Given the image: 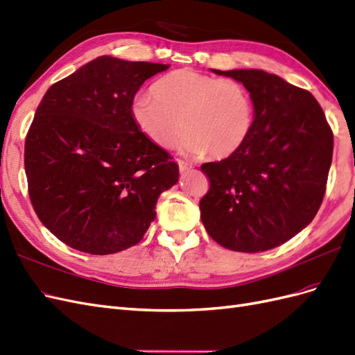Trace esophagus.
Returning <instances> with one entry per match:
<instances>
[{"mask_svg":"<svg viewBox=\"0 0 355 355\" xmlns=\"http://www.w3.org/2000/svg\"><path fill=\"white\" fill-rule=\"evenodd\" d=\"M178 166H179L180 173H185V171H188V170L192 168V166H191L189 163H187V161H182V159L178 161Z\"/></svg>","mask_w":355,"mask_h":355,"instance_id":"34e87169","label":"esophagus"}]
</instances>
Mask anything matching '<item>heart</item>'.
<instances>
[{"mask_svg": "<svg viewBox=\"0 0 355 355\" xmlns=\"http://www.w3.org/2000/svg\"><path fill=\"white\" fill-rule=\"evenodd\" d=\"M130 112L135 124L159 148H170L185 128L180 148L213 158L235 154L249 139L254 108L243 84L184 68L161 77L151 94H137Z\"/></svg>", "mask_w": 355, "mask_h": 355, "instance_id": "obj_1", "label": "heart"}]
</instances>
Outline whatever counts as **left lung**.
<instances>
[{"mask_svg": "<svg viewBox=\"0 0 355 355\" xmlns=\"http://www.w3.org/2000/svg\"><path fill=\"white\" fill-rule=\"evenodd\" d=\"M211 71L244 85L254 121L237 153L201 166L210 180L200 201L202 225L230 250L274 249L315 218L331 164V128L314 96L278 75Z\"/></svg>", "mask_w": 355, "mask_h": 355, "instance_id": "obj_1", "label": "left lung"}]
</instances>
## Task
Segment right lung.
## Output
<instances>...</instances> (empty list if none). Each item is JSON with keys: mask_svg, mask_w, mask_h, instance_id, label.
<instances>
[{"mask_svg": "<svg viewBox=\"0 0 355 355\" xmlns=\"http://www.w3.org/2000/svg\"><path fill=\"white\" fill-rule=\"evenodd\" d=\"M168 65L101 56L55 83L25 141L28 191L38 219L90 254H111L144 239L161 192L179 166L135 124L136 92Z\"/></svg>", "mask_w": 355, "mask_h": 355, "instance_id": "right-lung-1", "label": "right lung"}]
</instances>
